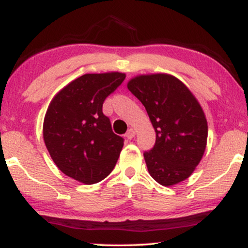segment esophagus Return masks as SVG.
<instances>
[{"instance_id": "34e87169", "label": "esophagus", "mask_w": 248, "mask_h": 248, "mask_svg": "<svg viewBox=\"0 0 248 248\" xmlns=\"http://www.w3.org/2000/svg\"><path fill=\"white\" fill-rule=\"evenodd\" d=\"M126 138L128 139V140H130V139H133L134 136H135V129H133V128H129V129L127 130V133H126Z\"/></svg>"}]
</instances>
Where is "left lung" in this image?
Segmentation results:
<instances>
[{"label":"left lung","instance_id":"obj_1","mask_svg":"<svg viewBox=\"0 0 248 248\" xmlns=\"http://www.w3.org/2000/svg\"><path fill=\"white\" fill-rule=\"evenodd\" d=\"M127 87L146 107L156 133L155 146L143 154L150 176L163 186L186 181L207 141V121L196 96L167 73L136 76Z\"/></svg>","mask_w":248,"mask_h":248}]
</instances>
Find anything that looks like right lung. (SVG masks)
Instances as JSON below:
<instances>
[{
	"label": "right lung",
	"instance_id": "obj_1",
	"mask_svg": "<svg viewBox=\"0 0 248 248\" xmlns=\"http://www.w3.org/2000/svg\"><path fill=\"white\" fill-rule=\"evenodd\" d=\"M121 72L87 73L62 88L51 100L43 138L58 169L84 184H94L114 169L124 139L113 133L102 104L122 84Z\"/></svg>",
	"mask_w": 248,
	"mask_h": 248
}]
</instances>
